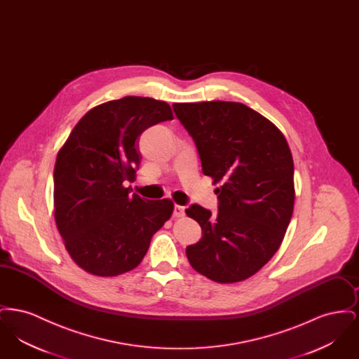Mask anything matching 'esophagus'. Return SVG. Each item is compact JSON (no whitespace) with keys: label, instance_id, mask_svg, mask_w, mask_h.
Segmentation results:
<instances>
[{"label":"esophagus","instance_id":"1","mask_svg":"<svg viewBox=\"0 0 359 359\" xmlns=\"http://www.w3.org/2000/svg\"><path fill=\"white\" fill-rule=\"evenodd\" d=\"M173 215H175L176 218H182V217H184V215H186V212H184V207H183V205H175Z\"/></svg>","mask_w":359,"mask_h":359}]
</instances>
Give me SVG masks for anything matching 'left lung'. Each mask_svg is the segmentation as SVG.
<instances>
[{"label": "left lung", "instance_id": "obj_1", "mask_svg": "<svg viewBox=\"0 0 359 359\" xmlns=\"http://www.w3.org/2000/svg\"><path fill=\"white\" fill-rule=\"evenodd\" d=\"M194 138L205 176L212 179L217 215L202 205L186 210L203 237L186 249L191 266L233 284L256 274L278 250L293 212L290 145L273 122L239 102L173 103Z\"/></svg>", "mask_w": 359, "mask_h": 359}]
</instances>
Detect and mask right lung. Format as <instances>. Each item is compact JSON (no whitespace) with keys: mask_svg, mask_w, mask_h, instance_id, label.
Wrapping results in <instances>:
<instances>
[{"mask_svg":"<svg viewBox=\"0 0 359 359\" xmlns=\"http://www.w3.org/2000/svg\"><path fill=\"white\" fill-rule=\"evenodd\" d=\"M172 118L164 101L123 97L88 110L59 149L55 222L69 256L86 272L114 277L135 269L171 218V199L130 195L123 182L136 179L137 137Z\"/></svg>","mask_w":359,"mask_h":359,"instance_id":"1","label":"right lung"}]
</instances>
